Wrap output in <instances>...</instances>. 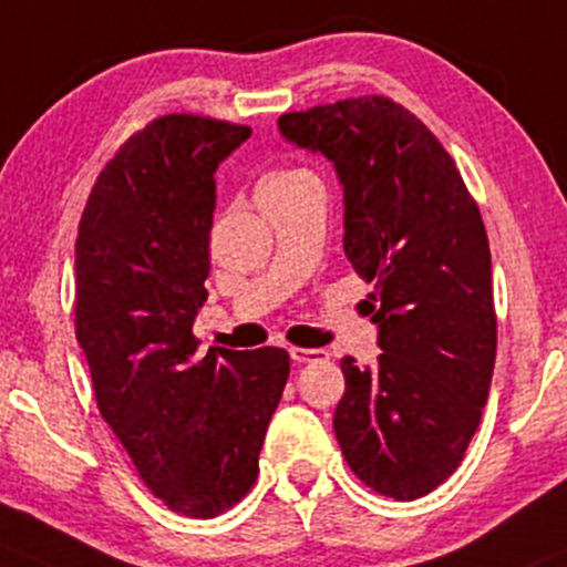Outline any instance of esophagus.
Segmentation results:
<instances>
[{
    "instance_id": "obj_1",
    "label": "esophagus",
    "mask_w": 567,
    "mask_h": 567,
    "mask_svg": "<svg viewBox=\"0 0 567 567\" xmlns=\"http://www.w3.org/2000/svg\"><path fill=\"white\" fill-rule=\"evenodd\" d=\"M291 360L295 363H322V360H327V352L324 349H302V347H291L289 349Z\"/></svg>"
}]
</instances>
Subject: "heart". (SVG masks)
<instances>
[{
    "mask_svg": "<svg viewBox=\"0 0 567 567\" xmlns=\"http://www.w3.org/2000/svg\"><path fill=\"white\" fill-rule=\"evenodd\" d=\"M302 174H308V172H300V168H289V172H276V174H267V177L261 179V183H259V188H256V190H261V188H272V185H284V183H289V179H297V177H302Z\"/></svg>",
    "mask_w": 567,
    "mask_h": 567,
    "instance_id": "heart-1",
    "label": "heart"
}]
</instances>
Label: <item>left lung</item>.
Instances as JSON below:
<instances>
[{
    "instance_id": "obj_1",
    "label": "left lung",
    "mask_w": 567,
    "mask_h": 567,
    "mask_svg": "<svg viewBox=\"0 0 567 567\" xmlns=\"http://www.w3.org/2000/svg\"><path fill=\"white\" fill-rule=\"evenodd\" d=\"M324 155L343 188V254L373 284L377 363L341 360L332 414L354 475L401 502L458 470L492 388V250L475 198L440 138L390 97H349L278 120Z\"/></svg>"
}]
</instances>
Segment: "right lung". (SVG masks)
Instances as JSON below:
<instances>
[{"label": "right lung", "mask_w": 567, "mask_h": 567, "mask_svg": "<svg viewBox=\"0 0 567 567\" xmlns=\"http://www.w3.org/2000/svg\"><path fill=\"white\" fill-rule=\"evenodd\" d=\"M248 125L166 114L133 133L97 177L75 240V338L97 410L157 499L190 518L237 505L259 475L289 379L286 349H209L215 168Z\"/></svg>", "instance_id": "obj_1"}]
</instances>
